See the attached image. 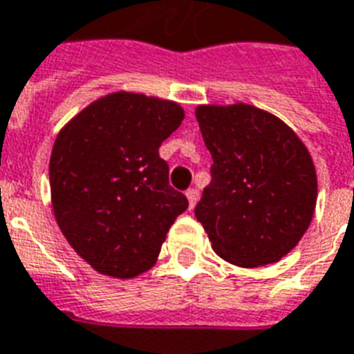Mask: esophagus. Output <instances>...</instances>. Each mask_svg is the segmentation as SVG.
<instances>
[{
    "mask_svg": "<svg viewBox=\"0 0 354 354\" xmlns=\"http://www.w3.org/2000/svg\"><path fill=\"white\" fill-rule=\"evenodd\" d=\"M186 197H188V203H190V208L196 207L197 199H199V192L196 188H190V190H186Z\"/></svg>",
    "mask_w": 354,
    "mask_h": 354,
    "instance_id": "obj_1",
    "label": "esophagus"
}]
</instances>
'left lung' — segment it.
Listing matches in <instances>:
<instances>
[{
    "instance_id": "1",
    "label": "left lung",
    "mask_w": 354,
    "mask_h": 354,
    "mask_svg": "<svg viewBox=\"0 0 354 354\" xmlns=\"http://www.w3.org/2000/svg\"><path fill=\"white\" fill-rule=\"evenodd\" d=\"M212 180L196 207L218 257L240 268L279 262L299 243L317 201L303 140L275 114L248 105H197Z\"/></svg>"
}]
</instances>
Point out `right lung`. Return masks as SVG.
Listing matches in <instances>:
<instances>
[{
    "mask_svg": "<svg viewBox=\"0 0 354 354\" xmlns=\"http://www.w3.org/2000/svg\"><path fill=\"white\" fill-rule=\"evenodd\" d=\"M183 120L177 101L120 90L92 101L57 134L49 158L55 220L101 275L134 279L151 270L188 208L158 157Z\"/></svg>",
    "mask_w": 354,
    "mask_h": 354,
    "instance_id": "add662e5",
    "label": "right lung"
}]
</instances>
